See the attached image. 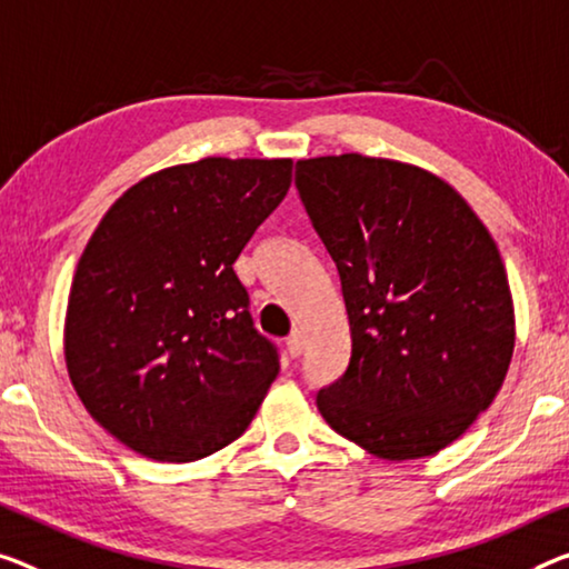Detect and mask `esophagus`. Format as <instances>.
Wrapping results in <instances>:
<instances>
[{"label":"esophagus","mask_w":569,"mask_h":569,"mask_svg":"<svg viewBox=\"0 0 569 569\" xmlns=\"http://www.w3.org/2000/svg\"><path fill=\"white\" fill-rule=\"evenodd\" d=\"M284 346H287V353H290L292 358L300 356V353H302V346H305V340H302V333H300V330H292L290 338L284 340Z\"/></svg>","instance_id":"obj_1"}]
</instances>
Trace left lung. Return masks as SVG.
Here are the masks:
<instances>
[{
    "label": "left lung",
    "mask_w": 569,
    "mask_h": 569,
    "mask_svg": "<svg viewBox=\"0 0 569 569\" xmlns=\"http://www.w3.org/2000/svg\"><path fill=\"white\" fill-rule=\"evenodd\" d=\"M295 186L351 322L348 369L315 399L322 419L379 458L435 456L491 407L511 363L496 241L448 182L405 162L315 157Z\"/></svg>",
    "instance_id": "8db88e82"
}]
</instances>
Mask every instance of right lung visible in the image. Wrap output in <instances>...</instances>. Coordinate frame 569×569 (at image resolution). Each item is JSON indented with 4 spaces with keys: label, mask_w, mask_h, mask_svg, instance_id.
Returning <instances> with one entry per match:
<instances>
[{
    "label": "right lung",
    "mask_w": 569,
    "mask_h": 569,
    "mask_svg": "<svg viewBox=\"0 0 569 569\" xmlns=\"http://www.w3.org/2000/svg\"><path fill=\"white\" fill-rule=\"evenodd\" d=\"M292 160L206 157L150 174L103 216L66 315L73 389L103 430L190 462L247 430L279 373L233 261L282 203Z\"/></svg>",
    "instance_id": "1"
}]
</instances>
